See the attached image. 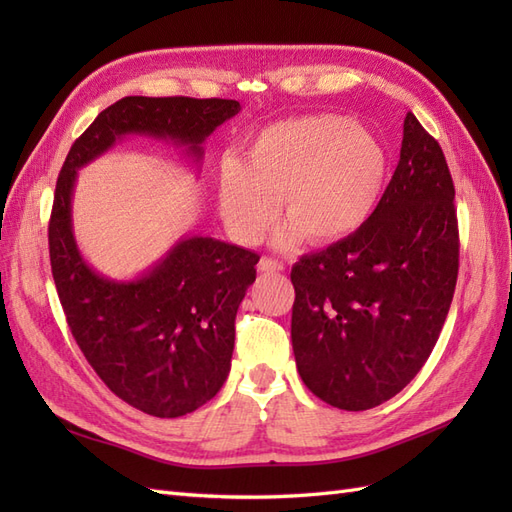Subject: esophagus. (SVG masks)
I'll return each instance as SVG.
<instances>
[{"label":"esophagus","mask_w":512,"mask_h":512,"mask_svg":"<svg viewBox=\"0 0 512 512\" xmlns=\"http://www.w3.org/2000/svg\"><path fill=\"white\" fill-rule=\"evenodd\" d=\"M258 271L260 273H280V271H284V265L280 260H275V258H260V262H258Z\"/></svg>","instance_id":"34e87169"}]
</instances>
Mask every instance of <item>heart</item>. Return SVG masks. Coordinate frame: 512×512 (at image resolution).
Wrapping results in <instances>:
<instances>
[{
    "mask_svg": "<svg viewBox=\"0 0 512 512\" xmlns=\"http://www.w3.org/2000/svg\"><path fill=\"white\" fill-rule=\"evenodd\" d=\"M391 177L389 153L359 123L318 115L273 123L256 134L243 164L224 162L218 205L228 232L254 245L280 218L277 245L305 237L331 245L356 235L378 211Z\"/></svg>",
    "mask_w": 512,
    "mask_h": 512,
    "instance_id": "obj_1",
    "label": "heart"
}]
</instances>
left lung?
Wrapping results in <instances>:
<instances>
[{
    "label": "left lung",
    "instance_id": "8db88e82",
    "mask_svg": "<svg viewBox=\"0 0 512 512\" xmlns=\"http://www.w3.org/2000/svg\"><path fill=\"white\" fill-rule=\"evenodd\" d=\"M457 271L455 185L438 141L408 113L374 218L292 267L290 335L307 389L350 412L395 397L438 342Z\"/></svg>",
    "mask_w": 512,
    "mask_h": 512
}]
</instances>
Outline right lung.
Segmentation results:
<instances>
[{
	"instance_id": "right-lung-1",
	"label": "right lung",
	"mask_w": 512,
	"mask_h": 512,
	"mask_svg": "<svg viewBox=\"0 0 512 512\" xmlns=\"http://www.w3.org/2000/svg\"><path fill=\"white\" fill-rule=\"evenodd\" d=\"M239 111L237 100L222 98H121L76 138L57 179L49 252L68 327L108 389L151 416L177 418L218 395L230 371L237 309L260 256L185 235L136 280H108L76 247V170L130 134L179 143L198 162L205 138Z\"/></svg>"
}]
</instances>
